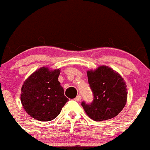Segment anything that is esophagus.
I'll list each match as a JSON object with an SVG mask.
<instances>
[{"instance_id":"34e87169","label":"esophagus","mask_w":150,"mask_h":150,"mask_svg":"<svg viewBox=\"0 0 150 150\" xmlns=\"http://www.w3.org/2000/svg\"><path fill=\"white\" fill-rule=\"evenodd\" d=\"M81 96H80V95H79V96H76V98H75V100L77 101V102H79V101L81 100Z\"/></svg>"}]
</instances>
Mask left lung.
Wrapping results in <instances>:
<instances>
[{
    "label": "left lung",
    "mask_w": 150,
    "mask_h": 150,
    "mask_svg": "<svg viewBox=\"0 0 150 150\" xmlns=\"http://www.w3.org/2000/svg\"><path fill=\"white\" fill-rule=\"evenodd\" d=\"M87 76L94 95L92 103L88 105L85 102L81 103L88 116L100 122L119 115L127 101L128 92L123 78L106 65L88 70Z\"/></svg>",
    "instance_id": "left-lung-1"
}]
</instances>
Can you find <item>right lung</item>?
<instances>
[{"label":"right lung","mask_w":150,"mask_h":150,"mask_svg":"<svg viewBox=\"0 0 150 150\" xmlns=\"http://www.w3.org/2000/svg\"><path fill=\"white\" fill-rule=\"evenodd\" d=\"M60 69L41 67L24 81L21 102L30 116L39 121L55 119L69 101L58 81Z\"/></svg>","instance_id":"right-lung-1"}]
</instances>
